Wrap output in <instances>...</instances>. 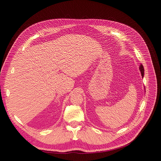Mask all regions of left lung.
I'll return each instance as SVG.
<instances>
[{"instance_id": "obj_1", "label": "left lung", "mask_w": 161, "mask_h": 161, "mask_svg": "<svg viewBox=\"0 0 161 161\" xmlns=\"http://www.w3.org/2000/svg\"><path fill=\"white\" fill-rule=\"evenodd\" d=\"M140 70L141 72V74H142V76L143 78V75H144V69H143V66H142V64H141L140 66Z\"/></svg>"}]
</instances>
